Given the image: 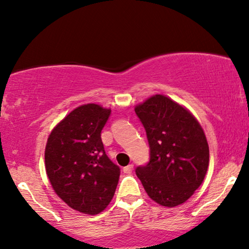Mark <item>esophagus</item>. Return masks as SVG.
Returning a JSON list of instances; mask_svg holds the SVG:
<instances>
[{
    "mask_svg": "<svg viewBox=\"0 0 249 249\" xmlns=\"http://www.w3.org/2000/svg\"><path fill=\"white\" fill-rule=\"evenodd\" d=\"M132 171H133V165L132 164L127 165V166H125L124 168H123V172H124L125 174H131Z\"/></svg>",
    "mask_w": 249,
    "mask_h": 249,
    "instance_id": "obj_1",
    "label": "esophagus"
}]
</instances>
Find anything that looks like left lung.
<instances>
[{
	"instance_id": "1",
	"label": "left lung",
	"mask_w": 249,
	"mask_h": 249,
	"mask_svg": "<svg viewBox=\"0 0 249 249\" xmlns=\"http://www.w3.org/2000/svg\"><path fill=\"white\" fill-rule=\"evenodd\" d=\"M150 160L135 170L148 196L165 207L183 204L203 183L210 163L206 135L187 108L163 94L135 106Z\"/></svg>"
}]
</instances>
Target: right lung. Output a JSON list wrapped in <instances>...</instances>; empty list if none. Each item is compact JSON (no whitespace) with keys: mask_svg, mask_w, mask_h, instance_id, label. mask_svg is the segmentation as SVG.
<instances>
[{"mask_svg":"<svg viewBox=\"0 0 249 249\" xmlns=\"http://www.w3.org/2000/svg\"><path fill=\"white\" fill-rule=\"evenodd\" d=\"M110 109L79 106L51 131L45 147V170L53 190L81 213H101L110 203L121 170L106 155L101 131Z\"/></svg>","mask_w":249,"mask_h":249,"instance_id":"obj_1","label":"right lung"}]
</instances>
